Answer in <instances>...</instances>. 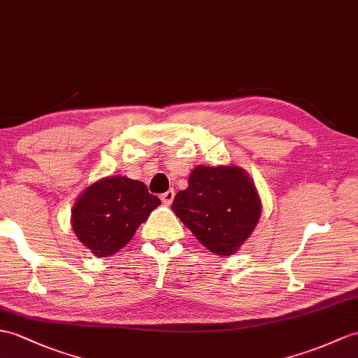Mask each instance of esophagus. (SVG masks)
<instances>
[{
  "label": "esophagus",
  "instance_id": "1",
  "mask_svg": "<svg viewBox=\"0 0 358 358\" xmlns=\"http://www.w3.org/2000/svg\"><path fill=\"white\" fill-rule=\"evenodd\" d=\"M173 196H176V192H173L172 189H169L168 192H164L160 198H162L163 204H166V206H171V204H172V201H173Z\"/></svg>",
  "mask_w": 358,
  "mask_h": 358
}]
</instances>
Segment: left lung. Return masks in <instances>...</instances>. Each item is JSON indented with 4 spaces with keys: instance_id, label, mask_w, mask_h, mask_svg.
<instances>
[{
    "instance_id": "1",
    "label": "left lung",
    "mask_w": 358,
    "mask_h": 358,
    "mask_svg": "<svg viewBox=\"0 0 358 358\" xmlns=\"http://www.w3.org/2000/svg\"><path fill=\"white\" fill-rule=\"evenodd\" d=\"M172 210L215 255L229 256L252 235L261 217V199L238 166H198L189 186L173 198Z\"/></svg>"
}]
</instances>
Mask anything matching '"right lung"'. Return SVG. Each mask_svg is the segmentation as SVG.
I'll return each instance as SVG.
<instances>
[{"label": "right lung", "mask_w": 358, "mask_h": 358, "mask_svg": "<svg viewBox=\"0 0 358 358\" xmlns=\"http://www.w3.org/2000/svg\"><path fill=\"white\" fill-rule=\"evenodd\" d=\"M162 201L141 181L110 177L91 185L73 207L74 234L91 253L111 256L127 245Z\"/></svg>", "instance_id": "obj_1"}]
</instances>
